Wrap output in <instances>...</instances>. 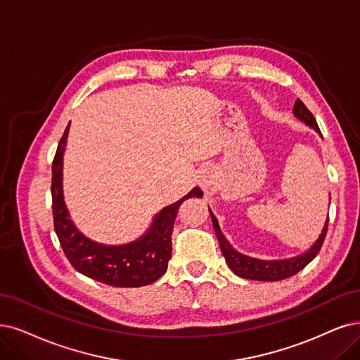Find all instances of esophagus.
Instances as JSON below:
<instances>
[{
	"mask_svg": "<svg viewBox=\"0 0 360 360\" xmlns=\"http://www.w3.org/2000/svg\"><path fill=\"white\" fill-rule=\"evenodd\" d=\"M217 184V173L215 170L212 167H205L200 175H198V185L205 190V191H209L215 187Z\"/></svg>",
	"mask_w": 360,
	"mask_h": 360,
	"instance_id": "esophagus-1",
	"label": "esophagus"
}]
</instances>
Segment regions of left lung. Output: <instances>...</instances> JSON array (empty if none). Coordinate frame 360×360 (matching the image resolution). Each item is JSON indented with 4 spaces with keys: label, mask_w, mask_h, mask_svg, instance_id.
<instances>
[{
    "label": "left lung",
    "mask_w": 360,
    "mask_h": 360,
    "mask_svg": "<svg viewBox=\"0 0 360 360\" xmlns=\"http://www.w3.org/2000/svg\"><path fill=\"white\" fill-rule=\"evenodd\" d=\"M294 114L302 120L305 124L311 126L314 130H317L321 133V129H319L314 115L310 112V110L302 103L301 99H297L295 105H294ZM212 217V222H214V230L215 234L218 237V242L222 250V255L227 261V264L230 265V269L233 270V273H236L237 276H240L243 278H252V281H264V282H277V281H283V278H288L290 276L297 274L298 271H301L305 265L309 262H311L314 259V257L319 254L321 250L325 237L328 233V224H329V218L325 222V227L322 230V234L319 236V238L316 240V243L305 252L304 255L290 258V259H282V261H262V259H257V258H250L246 257L240 252H237L236 249H233V246L227 242V238L224 237V234L221 233L218 219L215 218V215L210 212Z\"/></svg>",
    "instance_id": "8db88e82"
}]
</instances>
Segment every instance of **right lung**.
Here are the masks:
<instances>
[{
	"mask_svg": "<svg viewBox=\"0 0 360 360\" xmlns=\"http://www.w3.org/2000/svg\"><path fill=\"white\" fill-rule=\"evenodd\" d=\"M66 126L51 165V207L55 231L72 267L82 274L110 286L138 288L155 282L167 270L172 257V233L179 206L190 197H202L195 187L181 200L155 215L150 230L139 240L123 246H105L79 233L66 210L62 194V158L68 136Z\"/></svg>",
	"mask_w": 360,
	"mask_h": 360,
	"instance_id": "1",
	"label": "right lung"
}]
</instances>
